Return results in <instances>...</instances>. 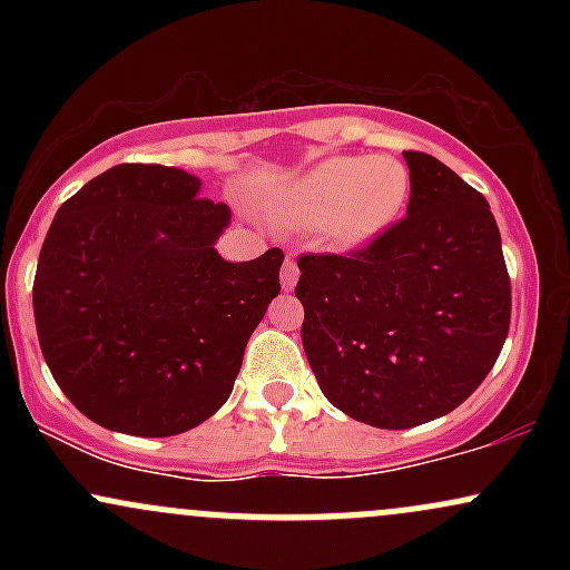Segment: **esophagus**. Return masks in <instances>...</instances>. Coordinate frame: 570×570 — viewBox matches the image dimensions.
Masks as SVG:
<instances>
[{"label":"esophagus","mask_w":570,"mask_h":570,"mask_svg":"<svg viewBox=\"0 0 570 570\" xmlns=\"http://www.w3.org/2000/svg\"><path fill=\"white\" fill-rule=\"evenodd\" d=\"M297 276H299L297 263H294L292 257H286L284 267H281V286H284V292L294 289V284H297Z\"/></svg>","instance_id":"esophagus-1"}]
</instances>
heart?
<instances>
[{
	"label": "heart",
	"mask_w": 570,
	"mask_h": 570,
	"mask_svg": "<svg viewBox=\"0 0 570 570\" xmlns=\"http://www.w3.org/2000/svg\"><path fill=\"white\" fill-rule=\"evenodd\" d=\"M410 198V171L389 155H337L313 166L276 200L284 225L318 227L335 252L367 246Z\"/></svg>",
	"instance_id": "1"
}]
</instances>
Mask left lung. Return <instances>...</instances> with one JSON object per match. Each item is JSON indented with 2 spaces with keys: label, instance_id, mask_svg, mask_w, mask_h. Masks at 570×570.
Instances as JSON below:
<instances>
[{
  "label": "left lung",
  "instance_id": "8db88e82",
  "mask_svg": "<svg viewBox=\"0 0 570 570\" xmlns=\"http://www.w3.org/2000/svg\"><path fill=\"white\" fill-rule=\"evenodd\" d=\"M407 217L362 252L297 259L303 348L353 421L412 429L448 415L503 348L512 289L488 200L444 163L404 153Z\"/></svg>",
  "mask_w": 570,
  "mask_h": 570
}]
</instances>
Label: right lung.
I'll use <instances>...</instances> for the list:
<instances>
[{"label": "right lung", "mask_w": 570, "mask_h": 570, "mask_svg": "<svg viewBox=\"0 0 570 570\" xmlns=\"http://www.w3.org/2000/svg\"><path fill=\"white\" fill-rule=\"evenodd\" d=\"M198 176L122 163L56 212L35 276L39 348L58 389L109 431L174 436L230 396L281 292V248L227 263L230 208Z\"/></svg>", "instance_id": "1"}]
</instances>
